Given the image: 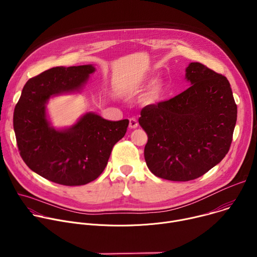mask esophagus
I'll list each match as a JSON object with an SVG mask.
<instances>
[{
  "label": "esophagus",
  "instance_id": "obj_1",
  "mask_svg": "<svg viewBox=\"0 0 257 257\" xmlns=\"http://www.w3.org/2000/svg\"><path fill=\"white\" fill-rule=\"evenodd\" d=\"M129 127H130L131 129L137 128V127H138V121H137L135 118H131V119L129 120Z\"/></svg>",
  "mask_w": 257,
  "mask_h": 257
}]
</instances>
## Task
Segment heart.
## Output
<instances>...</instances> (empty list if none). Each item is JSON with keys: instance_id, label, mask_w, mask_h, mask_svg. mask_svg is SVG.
<instances>
[{"instance_id": "1", "label": "heart", "mask_w": 257, "mask_h": 257, "mask_svg": "<svg viewBox=\"0 0 257 257\" xmlns=\"http://www.w3.org/2000/svg\"><path fill=\"white\" fill-rule=\"evenodd\" d=\"M164 93V86L161 82H156L152 85L150 91H149V97L152 101L159 100Z\"/></svg>"}]
</instances>
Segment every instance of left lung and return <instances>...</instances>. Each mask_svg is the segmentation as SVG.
<instances>
[{
  "label": "left lung",
  "instance_id": "8db88e82",
  "mask_svg": "<svg viewBox=\"0 0 257 257\" xmlns=\"http://www.w3.org/2000/svg\"><path fill=\"white\" fill-rule=\"evenodd\" d=\"M191 86L175 97L141 109L148 134L144 159L150 171L170 181L204 175L228 154L237 104L228 79L194 62L186 68Z\"/></svg>",
  "mask_w": 257,
  "mask_h": 257
}]
</instances>
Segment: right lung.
Instances as JSON below:
<instances>
[{
    "mask_svg": "<svg viewBox=\"0 0 257 257\" xmlns=\"http://www.w3.org/2000/svg\"><path fill=\"white\" fill-rule=\"evenodd\" d=\"M92 65L56 67L30 78L15 106L13 126L27 167L57 184L80 186L104 170L129 121H108L87 113L70 128L56 130L47 119L51 96L79 91L94 72Z\"/></svg>",
    "mask_w": 257,
    "mask_h": 257,
    "instance_id": "add662e5",
    "label": "right lung"
}]
</instances>
